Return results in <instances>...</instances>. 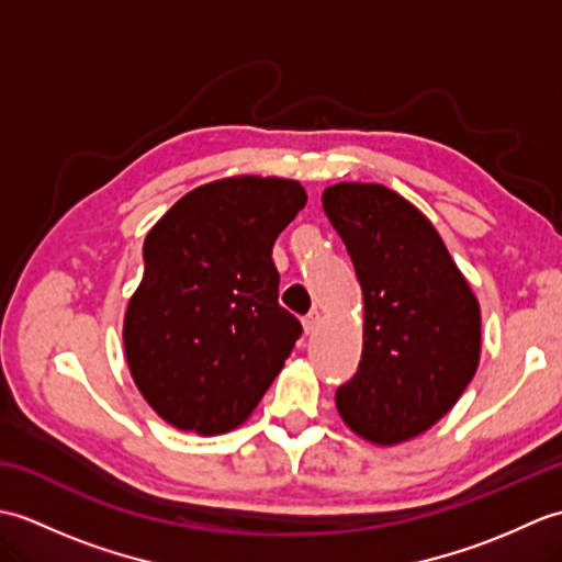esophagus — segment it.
I'll list each match as a JSON object with an SVG mask.
<instances>
[{
  "instance_id": "34e87169",
  "label": "esophagus",
  "mask_w": 562,
  "mask_h": 562,
  "mask_svg": "<svg viewBox=\"0 0 562 562\" xmlns=\"http://www.w3.org/2000/svg\"><path fill=\"white\" fill-rule=\"evenodd\" d=\"M302 324H304V330H306V333H314V330L318 328V324H321V314L314 308V312H308V314L302 318Z\"/></svg>"
}]
</instances>
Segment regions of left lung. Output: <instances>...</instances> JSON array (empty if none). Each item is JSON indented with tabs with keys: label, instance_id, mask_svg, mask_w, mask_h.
Returning <instances> with one entry per match:
<instances>
[{
	"label": "left lung",
	"instance_id": "obj_1",
	"mask_svg": "<svg viewBox=\"0 0 562 562\" xmlns=\"http://www.w3.org/2000/svg\"><path fill=\"white\" fill-rule=\"evenodd\" d=\"M321 200L364 300L362 360L336 391L338 413L360 437L398 445L445 417L471 384L481 306L432 222L398 193L338 183Z\"/></svg>",
	"mask_w": 562,
	"mask_h": 562
}]
</instances>
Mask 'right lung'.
<instances>
[{"label":"right lung","mask_w":562,"mask_h":562,"mask_svg":"<svg viewBox=\"0 0 562 562\" xmlns=\"http://www.w3.org/2000/svg\"><path fill=\"white\" fill-rule=\"evenodd\" d=\"M304 205L296 181L238 176L190 190L151 226L123 340L166 423L226 432L280 374L302 324L278 302L272 244Z\"/></svg>","instance_id":"right-lung-1"}]
</instances>
